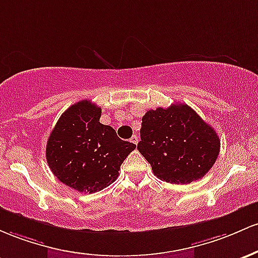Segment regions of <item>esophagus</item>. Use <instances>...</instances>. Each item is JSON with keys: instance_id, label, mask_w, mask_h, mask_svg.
I'll return each instance as SVG.
<instances>
[{"instance_id": "1", "label": "esophagus", "mask_w": 258, "mask_h": 258, "mask_svg": "<svg viewBox=\"0 0 258 258\" xmlns=\"http://www.w3.org/2000/svg\"><path fill=\"white\" fill-rule=\"evenodd\" d=\"M130 141H132L133 144H135V145H137V144L139 143V138L137 137V135H133L132 139H130Z\"/></svg>"}]
</instances>
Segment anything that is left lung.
Masks as SVG:
<instances>
[{
	"label": "left lung",
	"instance_id": "left-lung-1",
	"mask_svg": "<svg viewBox=\"0 0 258 258\" xmlns=\"http://www.w3.org/2000/svg\"><path fill=\"white\" fill-rule=\"evenodd\" d=\"M140 138L138 150L153 174L172 184H189L205 176L221 149L216 130L184 103L147 111Z\"/></svg>",
	"mask_w": 258,
	"mask_h": 258
}]
</instances>
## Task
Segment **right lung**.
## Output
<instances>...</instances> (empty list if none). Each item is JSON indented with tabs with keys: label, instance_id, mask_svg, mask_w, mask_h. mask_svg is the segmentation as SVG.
I'll use <instances>...</instances> for the list:
<instances>
[{
	"label": "right lung",
	"instance_id": "add662e5",
	"mask_svg": "<svg viewBox=\"0 0 258 258\" xmlns=\"http://www.w3.org/2000/svg\"><path fill=\"white\" fill-rule=\"evenodd\" d=\"M101 108L90 100L74 103L59 117L46 145V160L54 176L80 192H97L111 185L121 163L137 145L100 123Z\"/></svg>",
	"mask_w": 258,
	"mask_h": 258
}]
</instances>
